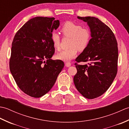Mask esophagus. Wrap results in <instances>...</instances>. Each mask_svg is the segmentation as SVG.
<instances>
[{"label": "esophagus", "mask_w": 129, "mask_h": 129, "mask_svg": "<svg viewBox=\"0 0 129 129\" xmlns=\"http://www.w3.org/2000/svg\"><path fill=\"white\" fill-rule=\"evenodd\" d=\"M65 66L67 67H69L71 66V63L70 62H67L65 63Z\"/></svg>", "instance_id": "esophagus-1"}]
</instances>
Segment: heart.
<instances>
[{
  "label": "heart",
  "mask_w": 129,
  "mask_h": 129,
  "mask_svg": "<svg viewBox=\"0 0 129 129\" xmlns=\"http://www.w3.org/2000/svg\"><path fill=\"white\" fill-rule=\"evenodd\" d=\"M64 37L70 38L69 48L61 51L56 55L58 59L64 61H69L74 57L78 50L80 52L84 51L87 48L91 40V33L87 28H82L79 24L68 21L63 24L60 29ZM51 40L53 47L56 50L61 49V39L58 34L52 33Z\"/></svg>",
  "instance_id": "obj_1"
}]
</instances>
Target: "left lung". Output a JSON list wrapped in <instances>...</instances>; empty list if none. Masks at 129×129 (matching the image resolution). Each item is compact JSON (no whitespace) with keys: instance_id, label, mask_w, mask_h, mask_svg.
<instances>
[{"instance_id":"obj_1","label":"left lung","mask_w":129,"mask_h":129,"mask_svg":"<svg viewBox=\"0 0 129 129\" xmlns=\"http://www.w3.org/2000/svg\"><path fill=\"white\" fill-rule=\"evenodd\" d=\"M78 18L87 22L92 38L87 48L76 59L77 69L74 83L80 94L92 99L105 92L114 80L117 72L118 48L113 31L95 17ZM80 62L87 64L80 65Z\"/></svg>"}]
</instances>
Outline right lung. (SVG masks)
<instances>
[{"instance_id": "right-lung-1", "label": "right lung", "mask_w": 129, "mask_h": 129, "mask_svg": "<svg viewBox=\"0 0 129 129\" xmlns=\"http://www.w3.org/2000/svg\"><path fill=\"white\" fill-rule=\"evenodd\" d=\"M60 25L54 18L30 19L16 33L9 60L10 72L21 91L42 97L50 91L64 68L61 60L51 59L55 53L51 40Z\"/></svg>"}]
</instances>
